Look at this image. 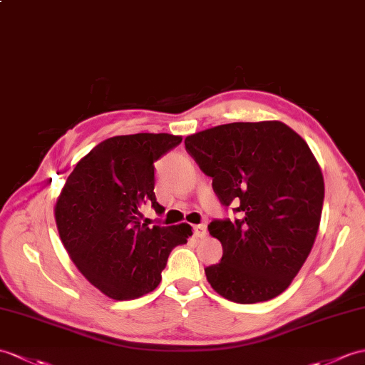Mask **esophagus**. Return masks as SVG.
<instances>
[{
    "instance_id": "1",
    "label": "esophagus",
    "mask_w": 365,
    "mask_h": 365,
    "mask_svg": "<svg viewBox=\"0 0 365 365\" xmlns=\"http://www.w3.org/2000/svg\"><path fill=\"white\" fill-rule=\"evenodd\" d=\"M194 236L196 238H205L207 236V225L205 224H199V225H194Z\"/></svg>"
}]
</instances>
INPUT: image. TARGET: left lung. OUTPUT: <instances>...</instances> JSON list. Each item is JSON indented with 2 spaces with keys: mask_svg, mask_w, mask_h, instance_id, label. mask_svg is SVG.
Here are the masks:
<instances>
[{
  "mask_svg": "<svg viewBox=\"0 0 365 365\" xmlns=\"http://www.w3.org/2000/svg\"><path fill=\"white\" fill-rule=\"evenodd\" d=\"M188 154L225 207L232 222L213 221L210 235L222 259L208 266L211 287L235 303H258L286 291L314 245L325 183L309 146L282 121L230 123L185 138Z\"/></svg>",
  "mask_w": 365,
  "mask_h": 365,
  "instance_id": "1",
  "label": "left lung"
}]
</instances>
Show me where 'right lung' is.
Listing matches in <instances>:
<instances>
[{
    "label": "right lung",
    "mask_w": 365,
    "mask_h": 365,
    "mask_svg": "<svg viewBox=\"0 0 365 365\" xmlns=\"http://www.w3.org/2000/svg\"><path fill=\"white\" fill-rule=\"evenodd\" d=\"M182 141L171 133L107 138L82 157L54 207L56 224L71 261L88 282L113 300L154 291L175 245L192 235L188 224L140 222L155 199L154 162Z\"/></svg>",
    "instance_id": "obj_1"
}]
</instances>
